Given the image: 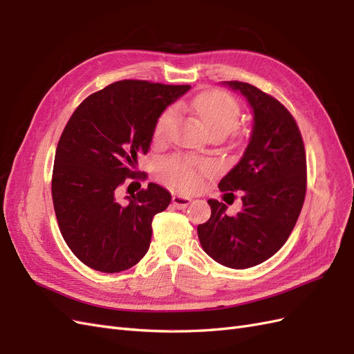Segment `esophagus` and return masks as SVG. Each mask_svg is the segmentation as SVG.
Returning <instances> with one entry per match:
<instances>
[{"instance_id": "1", "label": "esophagus", "mask_w": 354, "mask_h": 354, "mask_svg": "<svg viewBox=\"0 0 354 354\" xmlns=\"http://www.w3.org/2000/svg\"><path fill=\"white\" fill-rule=\"evenodd\" d=\"M192 199L189 196H181V195H173V205L178 209H185Z\"/></svg>"}]
</instances>
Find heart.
<instances>
[{"label": "heart", "mask_w": 354, "mask_h": 354, "mask_svg": "<svg viewBox=\"0 0 354 354\" xmlns=\"http://www.w3.org/2000/svg\"><path fill=\"white\" fill-rule=\"evenodd\" d=\"M177 108L195 113L211 134L221 136L229 134L236 127L241 115L238 102L230 94L220 90L202 93L190 103H180ZM174 116L176 113L173 109H168L159 116L155 128V136L158 138H164L169 133ZM205 168L207 167L203 164H198L192 159L173 156L160 160L158 171L159 177L165 183L178 189H192L198 185L199 173Z\"/></svg>", "instance_id": "obj_1"}]
</instances>
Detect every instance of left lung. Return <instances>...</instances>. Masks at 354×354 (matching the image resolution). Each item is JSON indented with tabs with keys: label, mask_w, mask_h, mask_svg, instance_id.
<instances>
[{
	"label": "left lung",
	"mask_w": 354,
	"mask_h": 354,
	"mask_svg": "<svg viewBox=\"0 0 354 354\" xmlns=\"http://www.w3.org/2000/svg\"><path fill=\"white\" fill-rule=\"evenodd\" d=\"M224 84L242 93L254 115L242 159L218 183L221 192H243L242 209L232 217L209 199L211 217L198 236L212 260L242 270L269 260L289 238L306 198L307 162L299 128L279 100L251 84Z\"/></svg>",
	"instance_id": "1"
}]
</instances>
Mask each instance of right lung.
<instances>
[{"instance_id":"obj_1","label":"right lung","mask_w":354,"mask_h":354,"mask_svg":"<svg viewBox=\"0 0 354 354\" xmlns=\"http://www.w3.org/2000/svg\"><path fill=\"white\" fill-rule=\"evenodd\" d=\"M189 88L118 81L88 95L69 118L56 149L51 196L62 236L85 266L118 273L147 252L152 220L169 205V192L149 183L127 202L116 194L127 178L146 177L133 171L137 158L151 149L160 113Z\"/></svg>"}]
</instances>
